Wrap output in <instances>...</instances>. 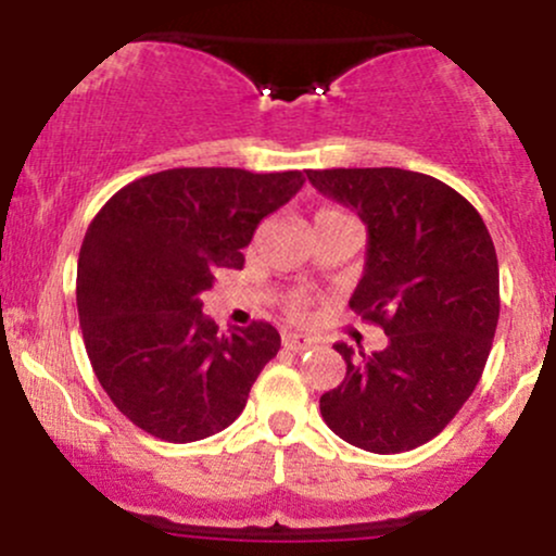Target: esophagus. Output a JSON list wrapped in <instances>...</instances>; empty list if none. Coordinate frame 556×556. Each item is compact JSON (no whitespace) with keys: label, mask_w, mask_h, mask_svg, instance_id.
<instances>
[{"label":"esophagus","mask_w":556,"mask_h":556,"mask_svg":"<svg viewBox=\"0 0 556 556\" xmlns=\"http://www.w3.org/2000/svg\"><path fill=\"white\" fill-rule=\"evenodd\" d=\"M282 342H285L287 350H292V353H303V350H311V348H314V344H316L314 337H308V334H295V331H290V334H285Z\"/></svg>","instance_id":"esophagus-1"}]
</instances>
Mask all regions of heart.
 Segmentation results:
<instances>
[{"instance_id": "1", "label": "heart", "mask_w": 556, "mask_h": 556, "mask_svg": "<svg viewBox=\"0 0 556 556\" xmlns=\"http://www.w3.org/2000/svg\"><path fill=\"white\" fill-rule=\"evenodd\" d=\"M337 214H342L340 208H321V212L316 214V219H321V216H337ZM305 308H308L305 298H292L290 305H287V311H290L292 318H303L305 316Z\"/></svg>"}]
</instances>
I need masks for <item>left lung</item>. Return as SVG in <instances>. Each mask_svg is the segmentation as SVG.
I'll use <instances>...</instances> for the list:
<instances>
[{
	"instance_id": "obj_1",
	"label": "left lung",
	"mask_w": 556,
	"mask_h": 556,
	"mask_svg": "<svg viewBox=\"0 0 556 556\" xmlns=\"http://www.w3.org/2000/svg\"><path fill=\"white\" fill-rule=\"evenodd\" d=\"M318 193L366 225L350 308L389 337L379 353L337 342L348 374L321 394L337 437L376 455L416 450L473 394L500 321V264L481 214L450 185L397 167L308 169Z\"/></svg>"
}]
</instances>
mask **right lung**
<instances>
[{
  "instance_id": "obj_1",
  "label": "right lung",
  "mask_w": 556,
  "mask_h": 556,
  "mask_svg": "<svg viewBox=\"0 0 556 556\" xmlns=\"http://www.w3.org/2000/svg\"><path fill=\"white\" fill-rule=\"evenodd\" d=\"M303 172L164 169L125 185L93 216L78 258V316L93 374L146 433L198 442L240 416L279 350L266 321L222 334L201 314L219 269H242L264 216Z\"/></svg>"
}]
</instances>
